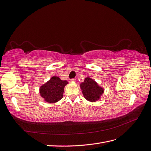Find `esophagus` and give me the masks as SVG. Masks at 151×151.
<instances>
[{
	"label": "esophagus",
	"instance_id": "34e87169",
	"mask_svg": "<svg viewBox=\"0 0 151 151\" xmlns=\"http://www.w3.org/2000/svg\"><path fill=\"white\" fill-rule=\"evenodd\" d=\"M71 81L75 82H76V79L75 78H72V79H71Z\"/></svg>",
	"mask_w": 151,
	"mask_h": 151
}]
</instances>
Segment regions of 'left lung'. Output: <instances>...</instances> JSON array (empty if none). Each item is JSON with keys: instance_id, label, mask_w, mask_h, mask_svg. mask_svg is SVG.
Returning <instances> with one entry per match:
<instances>
[{"instance_id": "8db88e82", "label": "left lung", "mask_w": 151, "mask_h": 151, "mask_svg": "<svg viewBox=\"0 0 151 151\" xmlns=\"http://www.w3.org/2000/svg\"><path fill=\"white\" fill-rule=\"evenodd\" d=\"M82 93L85 99L90 101H96L104 93V89L91 78L87 77L80 84Z\"/></svg>"}]
</instances>
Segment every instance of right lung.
<instances>
[{
  "instance_id": "add662e5",
  "label": "right lung",
  "mask_w": 151,
  "mask_h": 151,
  "mask_svg": "<svg viewBox=\"0 0 151 151\" xmlns=\"http://www.w3.org/2000/svg\"><path fill=\"white\" fill-rule=\"evenodd\" d=\"M68 83L66 80H62L58 76H52L40 87V95L47 102H57L62 99L64 87Z\"/></svg>"
}]
</instances>
